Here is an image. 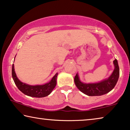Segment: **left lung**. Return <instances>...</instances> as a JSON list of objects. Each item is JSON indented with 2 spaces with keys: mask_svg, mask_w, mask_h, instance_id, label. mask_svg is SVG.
<instances>
[{
  "mask_svg": "<svg viewBox=\"0 0 130 130\" xmlns=\"http://www.w3.org/2000/svg\"><path fill=\"white\" fill-rule=\"evenodd\" d=\"M115 68L110 76L100 83L94 84L83 83L80 81L78 74L75 76L74 82L79 91L88 96H100L109 92L114 88L120 75V69L117 60L113 61Z\"/></svg>",
  "mask_w": 130,
  "mask_h": 130,
  "instance_id": "left-lung-1",
  "label": "left lung"
}]
</instances>
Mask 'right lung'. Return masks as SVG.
<instances>
[{
	"mask_svg": "<svg viewBox=\"0 0 130 130\" xmlns=\"http://www.w3.org/2000/svg\"><path fill=\"white\" fill-rule=\"evenodd\" d=\"M58 75V73H56L50 82L44 85H29L28 84L22 83L19 80L16 76L15 71H14V65H12V78L18 88L24 94L29 96H32V97L42 98L50 94L56 85V79H57Z\"/></svg>",
	"mask_w": 130,
	"mask_h": 130,
	"instance_id": "1",
	"label": "right lung"
}]
</instances>
